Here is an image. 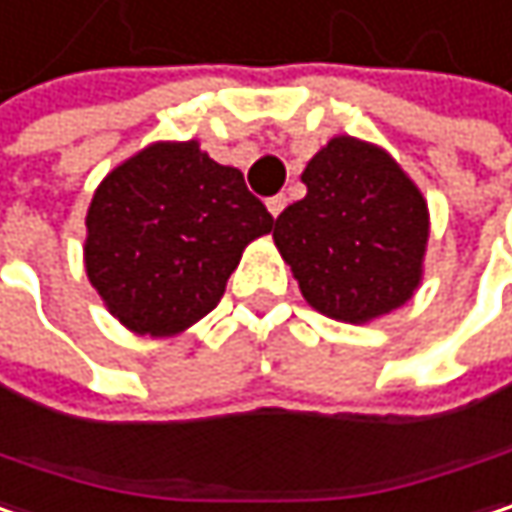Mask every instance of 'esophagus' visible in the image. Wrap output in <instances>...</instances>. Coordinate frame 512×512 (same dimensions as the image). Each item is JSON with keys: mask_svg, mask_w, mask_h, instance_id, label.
I'll list each match as a JSON object with an SVG mask.
<instances>
[{"mask_svg": "<svg viewBox=\"0 0 512 512\" xmlns=\"http://www.w3.org/2000/svg\"><path fill=\"white\" fill-rule=\"evenodd\" d=\"M286 203H288L286 194H277V197H268V212H271V215L277 218V215H280V212L286 209Z\"/></svg>", "mask_w": 512, "mask_h": 512, "instance_id": "1", "label": "esophagus"}]
</instances>
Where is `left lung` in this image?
I'll return each instance as SVG.
<instances>
[{
    "label": "left lung",
    "instance_id": "left-lung-1",
    "mask_svg": "<svg viewBox=\"0 0 512 512\" xmlns=\"http://www.w3.org/2000/svg\"><path fill=\"white\" fill-rule=\"evenodd\" d=\"M306 197L274 221V241L318 312L365 324L404 306L421 280L427 203L389 153L333 138L303 176Z\"/></svg>",
    "mask_w": 512,
    "mask_h": 512
}]
</instances>
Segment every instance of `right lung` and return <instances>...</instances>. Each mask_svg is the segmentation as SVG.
I'll use <instances>...</instances> for the list:
<instances>
[{
	"label": "right lung",
	"mask_w": 512,
	"mask_h": 512,
	"mask_svg": "<svg viewBox=\"0 0 512 512\" xmlns=\"http://www.w3.org/2000/svg\"><path fill=\"white\" fill-rule=\"evenodd\" d=\"M274 218L241 170L197 141L153 144L114 167L88 209V280L129 330L173 336L224 297L241 250Z\"/></svg>",
	"instance_id": "right-lung-1"
}]
</instances>
